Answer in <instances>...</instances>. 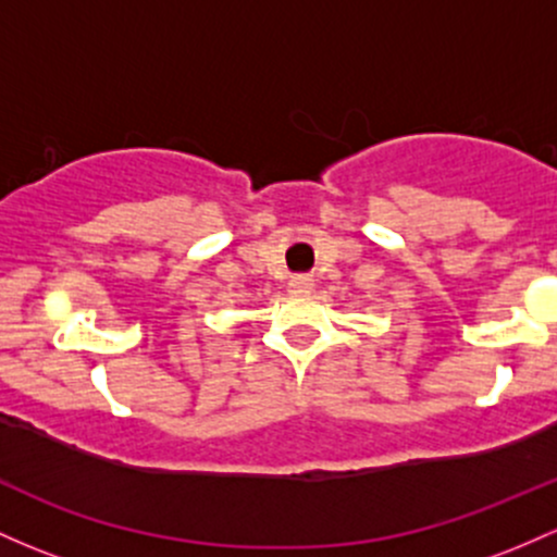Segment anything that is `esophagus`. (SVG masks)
Returning <instances> with one entry per match:
<instances>
[{"label": "esophagus", "instance_id": "34e87169", "mask_svg": "<svg viewBox=\"0 0 557 557\" xmlns=\"http://www.w3.org/2000/svg\"><path fill=\"white\" fill-rule=\"evenodd\" d=\"M310 289H313V278L295 276V278L289 281V292H292V295H308Z\"/></svg>", "mask_w": 557, "mask_h": 557}]
</instances>
